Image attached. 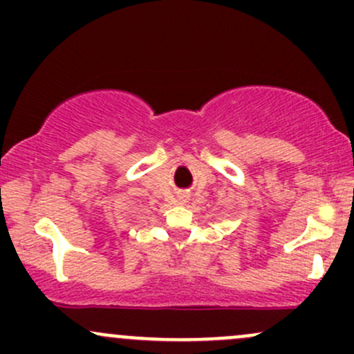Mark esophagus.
Segmentation results:
<instances>
[{"label":"esophagus","instance_id":"esophagus-1","mask_svg":"<svg viewBox=\"0 0 354 354\" xmlns=\"http://www.w3.org/2000/svg\"><path fill=\"white\" fill-rule=\"evenodd\" d=\"M180 200L185 203V202H187V200H188V195H185V194L180 195Z\"/></svg>","mask_w":354,"mask_h":354}]
</instances>
